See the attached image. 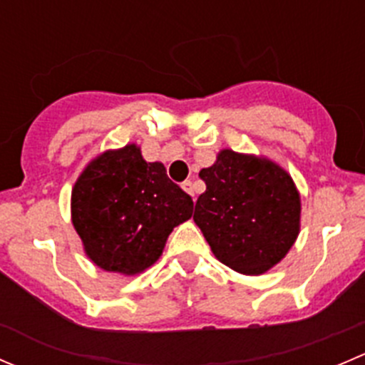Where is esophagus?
I'll use <instances>...</instances> for the list:
<instances>
[{"mask_svg":"<svg viewBox=\"0 0 365 365\" xmlns=\"http://www.w3.org/2000/svg\"><path fill=\"white\" fill-rule=\"evenodd\" d=\"M182 189L185 190L187 194H190V196H192V197L196 196V190H194V183L190 182V180H185V182L182 183Z\"/></svg>","mask_w":365,"mask_h":365,"instance_id":"obj_1","label":"esophagus"}]
</instances>
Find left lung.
<instances>
[{"instance_id":"1","label":"left lung","mask_w":365,"mask_h":365,"mask_svg":"<svg viewBox=\"0 0 365 365\" xmlns=\"http://www.w3.org/2000/svg\"><path fill=\"white\" fill-rule=\"evenodd\" d=\"M200 178L206 190L196 201L194 222L220 263L259 275L288 254L300 231V194L281 165L220 150Z\"/></svg>"}]
</instances>
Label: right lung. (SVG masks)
Masks as SVG:
<instances>
[{
	"instance_id": "right-lung-1",
	"label": "right lung",
	"mask_w": 365,
	"mask_h": 365,
	"mask_svg": "<svg viewBox=\"0 0 365 365\" xmlns=\"http://www.w3.org/2000/svg\"><path fill=\"white\" fill-rule=\"evenodd\" d=\"M192 208V197L168 178L164 164L146 162L138 145L95 157L70 201L86 256L102 270L123 275L152 267Z\"/></svg>"
}]
</instances>
